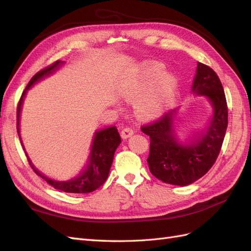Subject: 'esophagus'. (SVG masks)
I'll return each instance as SVG.
<instances>
[{
  "instance_id": "1",
  "label": "esophagus",
  "mask_w": 251,
  "mask_h": 251,
  "mask_svg": "<svg viewBox=\"0 0 251 251\" xmlns=\"http://www.w3.org/2000/svg\"><path fill=\"white\" fill-rule=\"evenodd\" d=\"M133 134H134V131L132 130L131 127H125L124 130L121 131V133H120V135H121V137H123V139L130 138Z\"/></svg>"
}]
</instances>
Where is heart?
<instances>
[{"mask_svg":"<svg viewBox=\"0 0 251 251\" xmlns=\"http://www.w3.org/2000/svg\"><path fill=\"white\" fill-rule=\"evenodd\" d=\"M161 64H144L121 86V96L136 101L135 110L142 119H153L169 107L177 89L178 80Z\"/></svg>","mask_w":251,"mask_h":251,"instance_id":"heart-1","label":"heart"}]
</instances>
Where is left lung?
Wrapping results in <instances>:
<instances>
[{"label": "left lung", "instance_id": "8db88e82", "mask_svg": "<svg viewBox=\"0 0 251 251\" xmlns=\"http://www.w3.org/2000/svg\"><path fill=\"white\" fill-rule=\"evenodd\" d=\"M192 92L204 96L212 108V115L201 134L189 139L178 137L175 125L179 109L172 110L153 125L141 127L151 140L147 160L151 173L173 185L192 184L210 170L221 150L228 124L224 90L211 68L198 63Z\"/></svg>", "mask_w": 251, "mask_h": 251}]
</instances>
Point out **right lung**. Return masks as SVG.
<instances>
[{
    "instance_id": "obj_1",
    "label": "right lung",
    "mask_w": 251,
    "mask_h": 251,
    "mask_svg": "<svg viewBox=\"0 0 251 251\" xmlns=\"http://www.w3.org/2000/svg\"><path fill=\"white\" fill-rule=\"evenodd\" d=\"M64 65H65V62L57 60V62H55L50 67H47L46 69L36 73L31 78V80L29 81L28 86L26 87L25 91L22 94V97L19 102V107H18V134H19V137L22 142L23 148H24V144H23L21 134H20V121H21L22 107H23V103H24V100L28 90L31 89L35 83L50 76L52 74H54ZM120 143H121V138L116 126L103 128L101 131L96 132L92 141V146H91L89 160L87 165L85 166V169H83L76 177L71 178L70 180H65V181H58V180L51 179L47 176H45L43 173H41L33 165L31 160H30V158L28 157L27 153H26V156L35 174L39 175L41 178H43L47 182V183L52 185L55 189H59V191H63L65 193L87 194V193H92L93 191H95V189H97L100 185H102L104 183V181L107 180L110 173L111 165L113 162V159H114V154H115V151L119 147Z\"/></svg>"
}]
</instances>
